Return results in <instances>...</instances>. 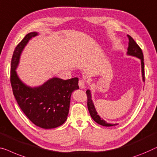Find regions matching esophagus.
<instances>
[{
    "label": "esophagus",
    "instance_id": "obj_1",
    "mask_svg": "<svg viewBox=\"0 0 157 157\" xmlns=\"http://www.w3.org/2000/svg\"><path fill=\"white\" fill-rule=\"evenodd\" d=\"M78 86L80 88H83L86 86V80L83 78H81L78 81Z\"/></svg>",
    "mask_w": 157,
    "mask_h": 157
}]
</instances>
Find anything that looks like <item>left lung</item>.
Masks as SVG:
<instances>
[{
	"label": "left lung",
	"mask_w": 157,
	"mask_h": 157,
	"mask_svg": "<svg viewBox=\"0 0 157 157\" xmlns=\"http://www.w3.org/2000/svg\"><path fill=\"white\" fill-rule=\"evenodd\" d=\"M128 37L129 39V46L128 48V54L129 55H132L134 56H137L141 59V64H142V78L143 81H145V76H144V55H143L142 49L140 48L139 45H138L133 38L131 36L128 35ZM86 95H87V105L88 109L89 111L90 115L93 120H94L95 122L98 124H101V125L105 126V127H110L113 125H116V124H112L110 123H107V122L101 119V117L98 115V113L95 110V108L94 107V103L91 100V95H90V92L89 90H86Z\"/></svg>",
	"instance_id": "1"
}]
</instances>
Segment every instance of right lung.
Here are the masks:
<instances>
[{"label": "right lung", "instance_id": "1", "mask_svg": "<svg viewBox=\"0 0 157 157\" xmlns=\"http://www.w3.org/2000/svg\"><path fill=\"white\" fill-rule=\"evenodd\" d=\"M37 35L35 32L28 34L15 47L11 60L10 83L18 105L28 119L40 128H55L67 119L70 98L74 90L78 89V78H53L37 88L28 87L20 80L15 69L20 54L28 41Z\"/></svg>", "mask_w": 157, "mask_h": 157}]
</instances>
